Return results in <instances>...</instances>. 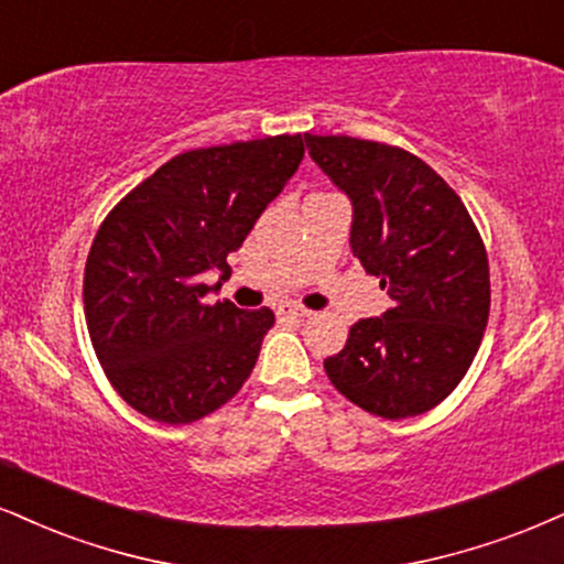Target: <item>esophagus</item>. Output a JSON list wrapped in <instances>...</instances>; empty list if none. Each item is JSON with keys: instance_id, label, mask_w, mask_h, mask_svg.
Here are the masks:
<instances>
[{"instance_id": "obj_1", "label": "esophagus", "mask_w": 564, "mask_h": 564, "mask_svg": "<svg viewBox=\"0 0 564 564\" xmlns=\"http://www.w3.org/2000/svg\"><path fill=\"white\" fill-rule=\"evenodd\" d=\"M276 316H280V318H308L311 311L301 308V305L284 303V305H280V308H276Z\"/></svg>"}]
</instances>
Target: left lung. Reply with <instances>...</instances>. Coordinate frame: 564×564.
Returning <instances> with one entry per match:
<instances>
[{
    "label": "left lung",
    "instance_id": "1",
    "mask_svg": "<svg viewBox=\"0 0 564 564\" xmlns=\"http://www.w3.org/2000/svg\"><path fill=\"white\" fill-rule=\"evenodd\" d=\"M305 149L350 198V250L394 305L350 326L324 371L371 415H421L460 384L489 322L481 235L426 162L387 143L311 135Z\"/></svg>",
    "mask_w": 564,
    "mask_h": 564
}]
</instances>
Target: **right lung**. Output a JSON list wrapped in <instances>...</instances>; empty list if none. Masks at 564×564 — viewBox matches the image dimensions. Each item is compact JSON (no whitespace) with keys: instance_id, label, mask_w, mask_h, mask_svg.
<instances>
[{"instance_id":"add662e5","label":"right lung","mask_w":564,"mask_h":564,"mask_svg":"<svg viewBox=\"0 0 564 564\" xmlns=\"http://www.w3.org/2000/svg\"><path fill=\"white\" fill-rule=\"evenodd\" d=\"M303 162V135L185 151L117 204L86 261L83 303L117 394L170 426L225 405L253 371L269 308L206 303V271L229 276L263 208Z\"/></svg>"}]
</instances>
